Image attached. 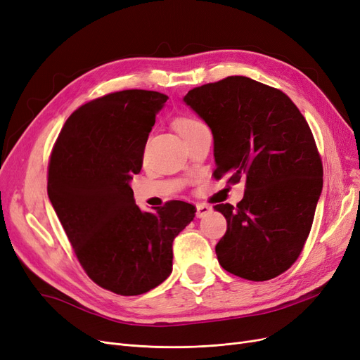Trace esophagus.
<instances>
[{"instance_id":"esophagus-1","label":"esophagus","mask_w":360,"mask_h":360,"mask_svg":"<svg viewBox=\"0 0 360 360\" xmlns=\"http://www.w3.org/2000/svg\"><path fill=\"white\" fill-rule=\"evenodd\" d=\"M210 212H212V207L207 204H196V217H204L207 216Z\"/></svg>"}]
</instances>
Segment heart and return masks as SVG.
<instances>
[{"mask_svg":"<svg viewBox=\"0 0 360 360\" xmlns=\"http://www.w3.org/2000/svg\"><path fill=\"white\" fill-rule=\"evenodd\" d=\"M200 127H202V123H201L200 120H196V119L184 117V119L177 120V129H179V132H180L181 135H183V134H186V132L192 131V129L200 128Z\"/></svg>","mask_w":360,"mask_h":360,"instance_id":"1","label":"heart"}]
</instances>
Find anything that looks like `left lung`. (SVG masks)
Wrapping results in <instances>:
<instances>
[{
    "label": "left lung",
    "instance_id": "obj_1",
    "mask_svg": "<svg viewBox=\"0 0 360 360\" xmlns=\"http://www.w3.org/2000/svg\"><path fill=\"white\" fill-rule=\"evenodd\" d=\"M183 101L212 129L214 177L245 180L237 207L214 205L228 221L219 264L252 281L280 276L302 250L323 188L305 117L286 94L244 76L200 86Z\"/></svg>",
    "mask_w": 360,
    "mask_h": 360
}]
</instances>
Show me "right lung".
Returning <instances> with one entry per match:
<instances>
[{
  "mask_svg": "<svg viewBox=\"0 0 360 360\" xmlns=\"http://www.w3.org/2000/svg\"><path fill=\"white\" fill-rule=\"evenodd\" d=\"M168 96L129 89L98 98L68 117L49 164L47 195L79 262L98 286L141 295L172 271V241L195 207L135 204L131 180Z\"/></svg>",
  "mask_w": 360,
  "mask_h": 360,
  "instance_id": "right-lung-1",
  "label": "right lung"
}]
</instances>
